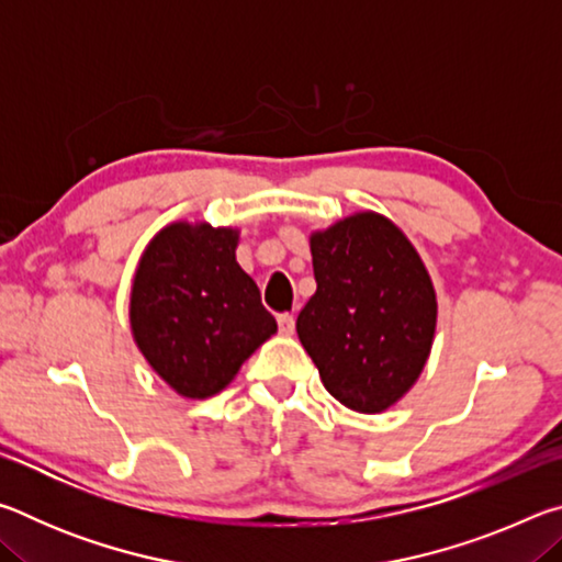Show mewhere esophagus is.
<instances>
[{
  "label": "esophagus",
  "mask_w": 562,
  "mask_h": 562,
  "mask_svg": "<svg viewBox=\"0 0 562 562\" xmlns=\"http://www.w3.org/2000/svg\"><path fill=\"white\" fill-rule=\"evenodd\" d=\"M278 325H280V335L290 337L292 331H294V317L292 315H280L278 317Z\"/></svg>",
  "instance_id": "obj_1"
}]
</instances>
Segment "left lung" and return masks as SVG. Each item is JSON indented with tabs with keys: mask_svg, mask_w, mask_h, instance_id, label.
I'll list each match as a JSON object with an SVG mask.
<instances>
[{
	"mask_svg": "<svg viewBox=\"0 0 562 562\" xmlns=\"http://www.w3.org/2000/svg\"><path fill=\"white\" fill-rule=\"evenodd\" d=\"M317 292L297 317L327 392L359 414L408 394L431 357L439 300L429 270L392 217L357 211L310 233Z\"/></svg>",
	"mask_w": 562,
	"mask_h": 562,
	"instance_id": "8db88e82",
	"label": "left lung"
}]
</instances>
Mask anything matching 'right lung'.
Listing matches in <instances>:
<instances>
[{
    "label": "right lung",
    "mask_w": 562,
    "mask_h": 562,
    "mask_svg": "<svg viewBox=\"0 0 562 562\" xmlns=\"http://www.w3.org/2000/svg\"><path fill=\"white\" fill-rule=\"evenodd\" d=\"M240 231L176 221L140 252L128 294L131 337L183 398L221 394L278 322L235 258Z\"/></svg>",
    "instance_id": "add662e5"
}]
</instances>
